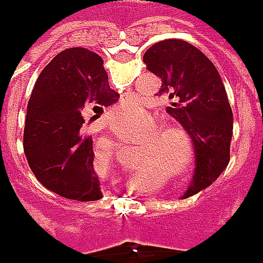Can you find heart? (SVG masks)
Segmentation results:
<instances>
[{
	"label": "heart",
	"instance_id": "obj_1",
	"mask_svg": "<svg viewBox=\"0 0 263 263\" xmlns=\"http://www.w3.org/2000/svg\"><path fill=\"white\" fill-rule=\"evenodd\" d=\"M119 110L113 111L111 120L118 119ZM125 123L134 128L137 138L144 140L141 147V163H150L159 169H167L169 177L174 179L184 178L193 167L194 150L189 134L177 128L169 126L160 129L162 123L153 115L132 113Z\"/></svg>",
	"mask_w": 263,
	"mask_h": 263
}]
</instances>
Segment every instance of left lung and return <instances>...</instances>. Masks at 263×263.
<instances>
[{"instance_id":"1","label":"left lung","mask_w":263,"mask_h":263,"mask_svg":"<svg viewBox=\"0 0 263 263\" xmlns=\"http://www.w3.org/2000/svg\"><path fill=\"white\" fill-rule=\"evenodd\" d=\"M143 62L162 79L156 96L167 97L166 111L191 138L196 166L182 196L190 197L209 187L230 162L233 111L222 79L199 48L182 40L156 42Z\"/></svg>"}]
</instances>
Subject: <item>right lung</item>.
I'll return each mask as SVG.
<instances>
[{
    "mask_svg": "<svg viewBox=\"0 0 263 263\" xmlns=\"http://www.w3.org/2000/svg\"><path fill=\"white\" fill-rule=\"evenodd\" d=\"M103 59L86 48L59 52L41 72L29 98L23 148L33 175L66 199L103 197L85 119L118 100ZM92 119V118H91Z\"/></svg>",
    "mask_w": 263,
    "mask_h": 263,
    "instance_id": "obj_1",
    "label": "right lung"
}]
</instances>
